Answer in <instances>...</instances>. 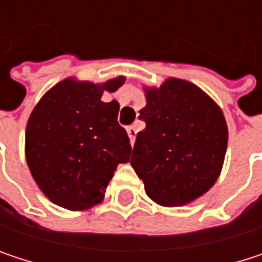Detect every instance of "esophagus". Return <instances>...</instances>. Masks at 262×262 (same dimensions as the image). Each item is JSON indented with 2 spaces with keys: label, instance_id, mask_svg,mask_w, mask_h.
Listing matches in <instances>:
<instances>
[{
  "label": "esophagus",
  "instance_id": "1",
  "mask_svg": "<svg viewBox=\"0 0 262 262\" xmlns=\"http://www.w3.org/2000/svg\"><path fill=\"white\" fill-rule=\"evenodd\" d=\"M127 135H129V138H130V142L133 144V142H135V138H136V127H135V126H129V127H127Z\"/></svg>",
  "mask_w": 262,
  "mask_h": 262
}]
</instances>
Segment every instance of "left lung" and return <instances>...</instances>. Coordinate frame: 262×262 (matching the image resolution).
<instances>
[{"label":"left lung","instance_id":"1","mask_svg":"<svg viewBox=\"0 0 262 262\" xmlns=\"http://www.w3.org/2000/svg\"><path fill=\"white\" fill-rule=\"evenodd\" d=\"M130 164L145 192L162 206H182L203 195L219 179L228 147L222 109L195 84L168 79L145 89Z\"/></svg>","mask_w":262,"mask_h":262}]
</instances>
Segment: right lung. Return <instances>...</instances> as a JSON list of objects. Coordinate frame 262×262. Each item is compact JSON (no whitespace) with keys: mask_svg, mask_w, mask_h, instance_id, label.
<instances>
[{"mask_svg":"<svg viewBox=\"0 0 262 262\" xmlns=\"http://www.w3.org/2000/svg\"><path fill=\"white\" fill-rule=\"evenodd\" d=\"M124 77L104 84L67 79L33 109L26 130V158L33 179L56 205L83 211L103 200L118 164L129 162L130 139L118 124V101H101Z\"/></svg>","mask_w":262,"mask_h":262,"instance_id":"right-lung-1","label":"right lung"}]
</instances>
